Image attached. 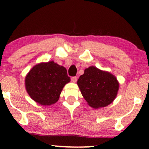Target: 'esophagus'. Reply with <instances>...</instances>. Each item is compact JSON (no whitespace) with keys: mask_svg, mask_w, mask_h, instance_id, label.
Here are the masks:
<instances>
[{"mask_svg":"<svg viewBox=\"0 0 149 149\" xmlns=\"http://www.w3.org/2000/svg\"><path fill=\"white\" fill-rule=\"evenodd\" d=\"M71 81H72L73 83L77 82V77H72V78H71Z\"/></svg>","mask_w":149,"mask_h":149,"instance_id":"obj_1","label":"esophagus"}]
</instances>
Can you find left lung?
I'll return each instance as SVG.
<instances>
[{"mask_svg":"<svg viewBox=\"0 0 149 149\" xmlns=\"http://www.w3.org/2000/svg\"><path fill=\"white\" fill-rule=\"evenodd\" d=\"M77 84L85 100L94 109L110 104L119 89V83L115 76L94 66L85 69Z\"/></svg>","mask_w":149,"mask_h":149,"instance_id":"1","label":"left lung"}]
</instances>
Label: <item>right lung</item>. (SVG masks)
<instances>
[{
  "instance_id": "obj_1",
  "label": "right lung",
  "mask_w": 149,
  "mask_h": 149,
  "mask_svg": "<svg viewBox=\"0 0 149 149\" xmlns=\"http://www.w3.org/2000/svg\"><path fill=\"white\" fill-rule=\"evenodd\" d=\"M70 81L66 69L51 61L34 66L26 75L25 84L32 100L47 106L58 100L62 88Z\"/></svg>"
}]
</instances>
